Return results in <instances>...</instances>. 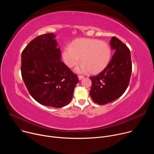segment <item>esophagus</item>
Wrapping results in <instances>:
<instances>
[{
    "label": "esophagus",
    "instance_id": "obj_1",
    "mask_svg": "<svg viewBox=\"0 0 154 154\" xmlns=\"http://www.w3.org/2000/svg\"><path fill=\"white\" fill-rule=\"evenodd\" d=\"M78 78H79V80H82L83 78H84V76H83V75H78Z\"/></svg>",
    "mask_w": 154,
    "mask_h": 154
}]
</instances>
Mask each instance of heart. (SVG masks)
<instances>
[{"mask_svg": "<svg viewBox=\"0 0 154 154\" xmlns=\"http://www.w3.org/2000/svg\"><path fill=\"white\" fill-rule=\"evenodd\" d=\"M112 57V50L108 44L96 39L83 38L75 41L71 47H66L62 53L65 64L72 68L80 61L83 62L75 71L83 72L89 71L96 74L103 70Z\"/></svg>", "mask_w": 154, "mask_h": 154, "instance_id": "b5f03b06", "label": "heart"}]
</instances>
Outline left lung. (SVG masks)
Wrapping results in <instances>:
<instances>
[{
    "label": "left lung",
    "mask_w": 154,
    "mask_h": 154,
    "mask_svg": "<svg viewBox=\"0 0 154 154\" xmlns=\"http://www.w3.org/2000/svg\"><path fill=\"white\" fill-rule=\"evenodd\" d=\"M110 46L115 52L107 66L96 76L90 77L92 85L90 91L94 102L105 105L121 97L129 84L132 66L129 49L113 36Z\"/></svg>",
    "instance_id": "obj_1"
}]
</instances>
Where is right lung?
I'll use <instances>...</instances> for the list:
<instances>
[{
    "label": "right lung",
    "mask_w": 154,
    "mask_h": 154,
    "mask_svg": "<svg viewBox=\"0 0 154 154\" xmlns=\"http://www.w3.org/2000/svg\"><path fill=\"white\" fill-rule=\"evenodd\" d=\"M54 33L31 41L21 54V74L32 97L43 105L61 108L71 100L79 79L61 61Z\"/></svg>",
    "instance_id": "right-lung-1"
}]
</instances>
